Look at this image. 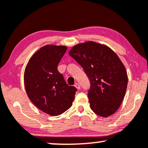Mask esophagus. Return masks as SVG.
Returning <instances> with one entry per match:
<instances>
[{"label":"esophagus","instance_id":"34e87169","mask_svg":"<svg viewBox=\"0 0 148 148\" xmlns=\"http://www.w3.org/2000/svg\"><path fill=\"white\" fill-rule=\"evenodd\" d=\"M74 86H75V87H76V88H77L78 90H79L80 88H81V87H80V85H79V84H78V83H76V84H74Z\"/></svg>","mask_w":148,"mask_h":148}]
</instances>
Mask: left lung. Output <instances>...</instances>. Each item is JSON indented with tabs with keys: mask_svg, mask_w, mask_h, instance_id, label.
<instances>
[{
	"mask_svg": "<svg viewBox=\"0 0 148 148\" xmlns=\"http://www.w3.org/2000/svg\"><path fill=\"white\" fill-rule=\"evenodd\" d=\"M89 79L90 107L101 117L116 112L125 97L128 78L117 54L106 45L95 42L79 44L69 51Z\"/></svg>",
	"mask_w": 148,
	"mask_h": 148,
	"instance_id": "8db88e82",
	"label": "left lung"
}]
</instances>
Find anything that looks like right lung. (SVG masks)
Returning <instances> with one entry per match:
<instances>
[{"label": "right lung", "instance_id": "obj_1", "mask_svg": "<svg viewBox=\"0 0 148 148\" xmlns=\"http://www.w3.org/2000/svg\"><path fill=\"white\" fill-rule=\"evenodd\" d=\"M67 47L46 45L30 58L24 72L25 91L30 101L39 109L56 116L72 105L77 89L64 81L58 70Z\"/></svg>", "mask_w": 148, "mask_h": 148}]
</instances>
